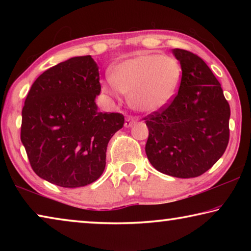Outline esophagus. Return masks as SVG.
<instances>
[{
	"label": "esophagus",
	"mask_w": 251,
	"mask_h": 251,
	"mask_svg": "<svg viewBox=\"0 0 251 251\" xmlns=\"http://www.w3.org/2000/svg\"><path fill=\"white\" fill-rule=\"evenodd\" d=\"M133 124H135V118L131 116H127L125 120V127H130Z\"/></svg>",
	"instance_id": "1"
}]
</instances>
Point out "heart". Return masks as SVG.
<instances>
[{
  "label": "heart",
  "mask_w": 251,
  "mask_h": 251,
  "mask_svg": "<svg viewBox=\"0 0 251 251\" xmlns=\"http://www.w3.org/2000/svg\"><path fill=\"white\" fill-rule=\"evenodd\" d=\"M181 82V66L176 58L156 53H144L122 61L113 67L101 84L109 97L128 94L135 109L157 112L176 96Z\"/></svg>",
  "instance_id": "obj_1"
}]
</instances>
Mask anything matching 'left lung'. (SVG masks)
<instances>
[{"label":"left lung","mask_w":251,"mask_h":251,"mask_svg":"<svg viewBox=\"0 0 251 251\" xmlns=\"http://www.w3.org/2000/svg\"><path fill=\"white\" fill-rule=\"evenodd\" d=\"M179 90L168 105L144 117L145 151L157 171L178 178L198 177L214 166L229 142L230 107L218 79L198 55L175 49Z\"/></svg>","instance_id":"8db88e82"}]
</instances>
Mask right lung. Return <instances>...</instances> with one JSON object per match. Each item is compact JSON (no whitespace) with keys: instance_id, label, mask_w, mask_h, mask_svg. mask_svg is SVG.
I'll return each instance as SVG.
<instances>
[{"instance_id":"obj_1","label":"right lung","mask_w":251,"mask_h":251,"mask_svg":"<svg viewBox=\"0 0 251 251\" xmlns=\"http://www.w3.org/2000/svg\"><path fill=\"white\" fill-rule=\"evenodd\" d=\"M100 88L91 55L59 63L33 83L22 109L21 141L37 176L66 188L100 177L107 144L125 122L121 113L97 110Z\"/></svg>"}]
</instances>
